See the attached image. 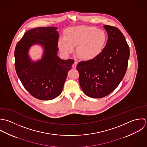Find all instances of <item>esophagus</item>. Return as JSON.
Returning a JSON list of instances; mask_svg holds the SVG:
<instances>
[{
    "mask_svg": "<svg viewBox=\"0 0 147 147\" xmlns=\"http://www.w3.org/2000/svg\"><path fill=\"white\" fill-rule=\"evenodd\" d=\"M77 64H78V62H77V61H75V62H74V63L73 64V65H72V67H73V68H74V69H76V67H77Z\"/></svg>",
    "mask_w": 147,
    "mask_h": 147,
    "instance_id": "esophagus-1",
    "label": "esophagus"
}]
</instances>
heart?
<instances>
[{"label": "heart", "mask_w": 147, "mask_h": 147, "mask_svg": "<svg viewBox=\"0 0 147 147\" xmlns=\"http://www.w3.org/2000/svg\"><path fill=\"white\" fill-rule=\"evenodd\" d=\"M107 40L105 30L95 27L80 26L65 30L64 36L59 37L58 45L61 52L66 55L72 53L77 46V56L82 59L90 61L102 52Z\"/></svg>", "instance_id": "heart-1"}]
</instances>
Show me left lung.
<instances>
[{"label": "left lung", "mask_w": 147, "mask_h": 147, "mask_svg": "<svg viewBox=\"0 0 147 147\" xmlns=\"http://www.w3.org/2000/svg\"><path fill=\"white\" fill-rule=\"evenodd\" d=\"M108 40L102 52L95 59L78 63L79 81L84 92L91 98L109 95L123 80L128 66L129 48L117 28L104 26Z\"/></svg>", "instance_id": "obj_1"}]
</instances>
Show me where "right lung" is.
<instances>
[{"label": "right lung", "instance_id": "obj_1", "mask_svg": "<svg viewBox=\"0 0 147 147\" xmlns=\"http://www.w3.org/2000/svg\"><path fill=\"white\" fill-rule=\"evenodd\" d=\"M57 28L38 27L28 30L16 44L15 67L22 84L30 94L40 100H51L61 93L73 59L62 60L59 50ZM40 43L45 48L43 59L32 62L28 56L30 47Z\"/></svg>", "mask_w": 147, "mask_h": 147}]
</instances>
